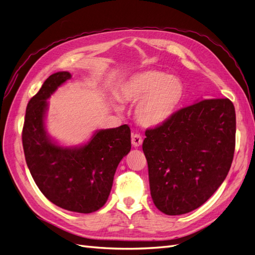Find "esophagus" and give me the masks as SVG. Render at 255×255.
Returning <instances> with one entry per match:
<instances>
[{
    "label": "esophagus",
    "instance_id": "34e87169",
    "mask_svg": "<svg viewBox=\"0 0 255 255\" xmlns=\"http://www.w3.org/2000/svg\"><path fill=\"white\" fill-rule=\"evenodd\" d=\"M142 143V138L139 134H133L132 135V144L135 148H138V146L141 145Z\"/></svg>",
    "mask_w": 255,
    "mask_h": 255
}]
</instances>
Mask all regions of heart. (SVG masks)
I'll list each match as a JSON object with an SVG mask.
<instances>
[{
	"instance_id": "b5f03b06",
	"label": "heart",
	"mask_w": 255,
	"mask_h": 255,
	"mask_svg": "<svg viewBox=\"0 0 255 255\" xmlns=\"http://www.w3.org/2000/svg\"><path fill=\"white\" fill-rule=\"evenodd\" d=\"M185 87L174 75L159 70L136 73L121 85L120 99L128 103H137L135 119L144 128H156L170 119L183 101ZM116 109L122 110L119 100Z\"/></svg>"
}]
</instances>
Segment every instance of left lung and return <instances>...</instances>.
<instances>
[{"label":"left lung","mask_w":255,"mask_h":255,"mask_svg":"<svg viewBox=\"0 0 255 255\" xmlns=\"http://www.w3.org/2000/svg\"><path fill=\"white\" fill-rule=\"evenodd\" d=\"M235 133L229 99L201 100L145 130L151 197L161 213L186 214L213 196L232 164Z\"/></svg>","instance_id":"8db88e82"}]
</instances>
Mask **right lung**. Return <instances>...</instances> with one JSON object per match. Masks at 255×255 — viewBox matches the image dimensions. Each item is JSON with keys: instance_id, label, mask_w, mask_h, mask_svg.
<instances>
[{"instance_id": "add662e5", "label": "right lung", "mask_w": 255, "mask_h": 255, "mask_svg": "<svg viewBox=\"0 0 255 255\" xmlns=\"http://www.w3.org/2000/svg\"><path fill=\"white\" fill-rule=\"evenodd\" d=\"M71 78L67 71L50 75L29 100L22 143L29 172L45 198L64 210L89 214L109 199L116 169L130 151V129L127 125L99 129L82 145L54 140L45 128L47 100Z\"/></svg>"}]
</instances>
